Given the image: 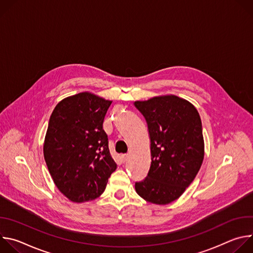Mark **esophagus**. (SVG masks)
Returning a JSON list of instances; mask_svg holds the SVG:
<instances>
[{
    "label": "esophagus",
    "mask_w": 253,
    "mask_h": 253,
    "mask_svg": "<svg viewBox=\"0 0 253 253\" xmlns=\"http://www.w3.org/2000/svg\"><path fill=\"white\" fill-rule=\"evenodd\" d=\"M127 159H128V155H127V154H125V155H122V157H121V160H122V162H126V161H127Z\"/></svg>",
    "instance_id": "1"
}]
</instances>
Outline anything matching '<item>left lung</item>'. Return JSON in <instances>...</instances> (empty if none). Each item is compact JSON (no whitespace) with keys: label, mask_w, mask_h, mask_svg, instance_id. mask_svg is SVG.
Segmentation results:
<instances>
[{"label":"left lung","mask_w":253,"mask_h":253,"mask_svg":"<svg viewBox=\"0 0 253 253\" xmlns=\"http://www.w3.org/2000/svg\"><path fill=\"white\" fill-rule=\"evenodd\" d=\"M150 136L151 166L146 178L135 183L139 196L165 205L183 194L204 158L202 124L196 108L174 95L136 101Z\"/></svg>","instance_id":"obj_1"}]
</instances>
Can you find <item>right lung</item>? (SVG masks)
Masks as SVG:
<instances>
[{"instance_id":"1","label":"right lung","mask_w":253,"mask_h":253,"mask_svg":"<svg viewBox=\"0 0 253 253\" xmlns=\"http://www.w3.org/2000/svg\"><path fill=\"white\" fill-rule=\"evenodd\" d=\"M111 103L82 92L59 102L50 117L44 158L57 188L73 202L99 197L117 168L103 130Z\"/></svg>"}]
</instances>
